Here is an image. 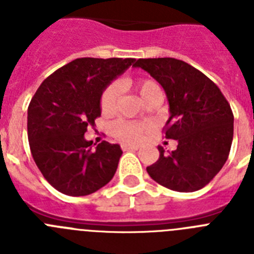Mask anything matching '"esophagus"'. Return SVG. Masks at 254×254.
I'll use <instances>...</instances> for the list:
<instances>
[{
	"mask_svg": "<svg viewBox=\"0 0 254 254\" xmlns=\"http://www.w3.org/2000/svg\"><path fill=\"white\" fill-rule=\"evenodd\" d=\"M138 146H132V145H126L123 143L122 145V150L123 151H131V150H137Z\"/></svg>",
	"mask_w": 254,
	"mask_h": 254,
	"instance_id": "esophagus-1",
	"label": "esophagus"
}]
</instances>
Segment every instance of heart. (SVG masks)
Instances as JSON below:
<instances>
[{
	"label": "heart",
	"instance_id": "1",
	"mask_svg": "<svg viewBox=\"0 0 254 254\" xmlns=\"http://www.w3.org/2000/svg\"><path fill=\"white\" fill-rule=\"evenodd\" d=\"M134 91L140 95L143 103L147 102L150 98L155 95H163L161 87L158 82L150 78H140L133 82ZM118 95H120V89L118 85L112 84L105 87L100 96V109L104 114L113 113L116 111L117 102H118ZM112 134L114 137L126 143H137L142 140L143 134L146 133L147 127L145 125L136 122H129V121H117L112 125Z\"/></svg>",
	"mask_w": 254,
	"mask_h": 254
}]
</instances>
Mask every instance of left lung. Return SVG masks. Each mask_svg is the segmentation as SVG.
I'll return each mask as SVG.
<instances>
[{
    "mask_svg": "<svg viewBox=\"0 0 254 254\" xmlns=\"http://www.w3.org/2000/svg\"><path fill=\"white\" fill-rule=\"evenodd\" d=\"M141 67L163 86L169 102L165 137L177 140L174 151L158 146V161L146 168L159 185L194 192L208 185L228 160L234 116L216 84L193 66L176 58H140Z\"/></svg>",
    "mask_w": 254,
    "mask_h": 254,
    "instance_id": "8db88e82",
    "label": "left lung"
}]
</instances>
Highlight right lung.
<instances>
[{
	"label": "right lung",
	"instance_id": "1",
	"mask_svg": "<svg viewBox=\"0 0 254 254\" xmlns=\"http://www.w3.org/2000/svg\"><path fill=\"white\" fill-rule=\"evenodd\" d=\"M134 58H77L42 82L28 108V138L37 167L52 187L86 196L111 182L122 150L84 137L100 117V96Z\"/></svg>",
	"mask_w": 254,
	"mask_h": 254
}]
</instances>
